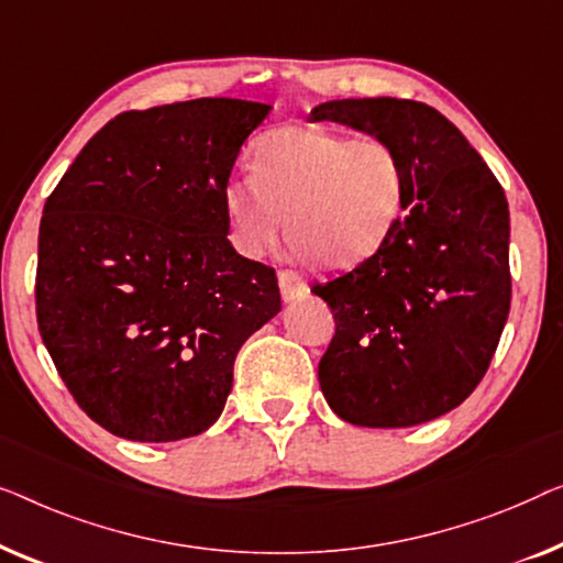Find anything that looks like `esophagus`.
Segmentation results:
<instances>
[{"mask_svg":"<svg viewBox=\"0 0 563 563\" xmlns=\"http://www.w3.org/2000/svg\"><path fill=\"white\" fill-rule=\"evenodd\" d=\"M278 285H280L283 300H296V298L303 296L306 288H308L306 280L292 271H280L278 273Z\"/></svg>","mask_w":563,"mask_h":563,"instance_id":"esophagus-1","label":"esophagus"}]
</instances>
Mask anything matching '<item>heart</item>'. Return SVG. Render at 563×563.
I'll return each mask as SVG.
<instances>
[{
	"mask_svg": "<svg viewBox=\"0 0 563 563\" xmlns=\"http://www.w3.org/2000/svg\"><path fill=\"white\" fill-rule=\"evenodd\" d=\"M406 209L408 176L398 150L319 124L267 132L252 155V176L224 188L232 242L244 257H263L288 224L292 255L334 271L375 257Z\"/></svg>",
	"mask_w": 563,
	"mask_h": 563,
	"instance_id": "1",
	"label": "heart"
}]
</instances>
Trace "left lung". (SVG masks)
Segmentation results:
<instances>
[{
    "instance_id": "left-lung-1",
    "label": "left lung",
    "mask_w": 563,
    "mask_h": 563,
    "mask_svg": "<svg viewBox=\"0 0 563 563\" xmlns=\"http://www.w3.org/2000/svg\"><path fill=\"white\" fill-rule=\"evenodd\" d=\"M313 122H342L398 150L408 209L375 257L313 285L336 331L321 393L346 423L406 429L470 398L510 313V211L462 132L410 99H339Z\"/></svg>"
}]
</instances>
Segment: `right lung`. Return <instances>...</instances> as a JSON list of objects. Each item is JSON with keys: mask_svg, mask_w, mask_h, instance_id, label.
I'll list each match as a JSON object with an SVG mask.
<instances>
[{"mask_svg": "<svg viewBox=\"0 0 563 563\" xmlns=\"http://www.w3.org/2000/svg\"><path fill=\"white\" fill-rule=\"evenodd\" d=\"M271 107L194 99L107 122L47 196L35 308L91 421L130 441L199 437L240 346L280 311L271 265L227 240L224 188Z\"/></svg>", "mask_w": 563, "mask_h": 563, "instance_id": "obj_1", "label": "right lung"}]
</instances>
